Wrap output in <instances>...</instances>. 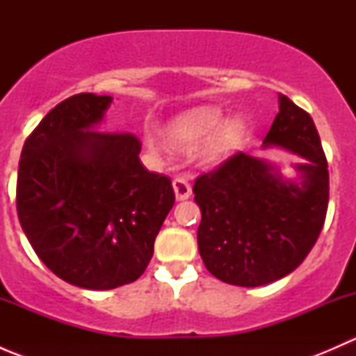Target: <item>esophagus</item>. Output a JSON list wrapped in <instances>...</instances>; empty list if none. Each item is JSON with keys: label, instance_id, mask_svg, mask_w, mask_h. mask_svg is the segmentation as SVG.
<instances>
[{"label": "esophagus", "instance_id": "1", "mask_svg": "<svg viewBox=\"0 0 356 356\" xmlns=\"http://www.w3.org/2000/svg\"><path fill=\"white\" fill-rule=\"evenodd\" d=\"M172 186H174L175 198H177L179 201L188 200L189 196H191V186H189V182L186 181L184 177L174 179V182H172Z\"/></svg>", "mask_w": 356, "mask_h": 356}]
</instances>
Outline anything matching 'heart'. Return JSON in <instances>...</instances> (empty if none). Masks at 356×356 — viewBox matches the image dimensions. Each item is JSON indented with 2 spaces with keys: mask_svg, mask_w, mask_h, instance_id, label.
Segmentation results:
<instances>
[{
  "mask_svg": "<svg viewBox=\"0 0 356 356\" xmlns=\"http://www.w3.org/2000/svg\"><path fill=\"white\" fill-rule=\"evenodd\" d=\"M246 124L241 117L224 120L220 106L203 105L175 115L163 129V139L170 148L189 149L207 139L198 149V158L204 163H213L231 155L245 138Z\"/></svg>",
  "mask_w": 356,
  "mask_h": 356,
  "instance_id": "obj_1",
  "label": "heart"
}]
</instances>
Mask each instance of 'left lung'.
Listing matches in <instances>:
<instances>
[{
	"label": "left lung",
	"mask_w": 356,
	"mask_h": 356,
	"mask_svg": "<svg viewBox=\"0 0 356 356\" xmlns=\"http://www.w3.org/2000/svg\"><path fill=\"white\" fill-rule=\"evenodd\" d=\"M303 156L289 181L279 167L236 153L193 186L200 204L198 250L211 275L257 288L291 274L324 227L329 203L327 160L310 115L284 95L264 139Z\"/></svg>",
	"instance_id": "1"
}]
</instances>
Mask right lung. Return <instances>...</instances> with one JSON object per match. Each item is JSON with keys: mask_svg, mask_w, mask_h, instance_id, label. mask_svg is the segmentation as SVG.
Here are the masks:
<instances>
[{"mask_svg": "<svg viewBox=\"0 0 356 356\" xmlns=\"http://www.w3.org/2000/svg\"><path fill=\"white\" fill-rule=\"evenodd\" d=\"M111 96L81 92L58 103L25 139L17 213L35 254L84 289L141 277L175 201L170 179L139 160L131 132L95 131Z\"/></svg>", "mask_w": 356, "mask_h": 356, "instance_id": "right-lung-1", "label": "right lung"}]
</instances>
